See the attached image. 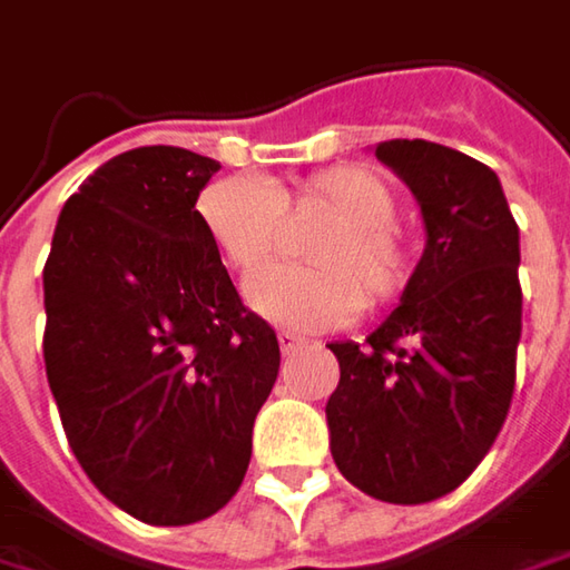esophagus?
I'll return each mask as SVG.
<instances>
[{"instance_id": "1", "label": "esophagus", "mask_w": 570, "mask_h": 570, "mask_svg": "<svg viewBox=\"0 0 570 570\" xmlns=\"http://www.w3.org/2000/svg\"><path fill=\"white\" fill-rule=\"evenodd\" d=\"M277 341H281V351H284V354H296V351L306 344V337H299V334L293 332H281L277 334Z\"/></svg>"}]
</instances>
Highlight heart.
I'll list each match as a JSON object with an SVG mask.
<instances>
[{
    "label": "heart",
    "instance_id": "1",
    "mask_svg": "<svg viewBox=\"0 0 570 570\" xmlns=\"http://www.w3.org/2000/svg\"><path fill=\"white\" fill-rule=\"evenodd\" d=\"M395 190L363 165H334L293 185L219 178L200 190L197 216L223 261L238 277L258 274L284 245V219L328 216L306 242L312 267H274L248 284V306L299 332H322L395 303L414 274V252L392 223Z\"/></svg>",
    "mask_w": 570,
    "mask_h": 570
}]
</instances>
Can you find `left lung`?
<instances>
[{
    "mask_svg": "<svg viewBox=\"0 0 570 570\" xmlns=\"http://www.w3.org/2000/svg\"><path fill=\"white\" fill-rule=\"evenodd\" d=\"M376 159L411 187L428 245L402 306L341 366L325 417L334 465L363 494L428 504L465 482L504 428L520 344V229L479 159L389 139Z\"/></svg>",
    "mask_w": 570,
    "mask_h": 570,
    "instance_id": "left-lung-1",
    "label": "left lung"
}]
</instances>
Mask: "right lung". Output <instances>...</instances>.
Instances as JSON below:
<instances>
[{"label":"right lung","instance_id":"1","mask_svg":"<svg viewBox=\"0 0 570 570\" xmlns=\"http://www.w3.org/2000/svg\"><path fill=\"white\" fill-rule=\"evenodd\" d=\"M216 171L178 146L114 156L66 200L43 264L62 431L91 484L153 527L229 504L281 366L197 216Z\"/></svg>","mask_w":570,"mask_h":570}]
</instances>
